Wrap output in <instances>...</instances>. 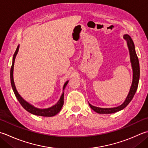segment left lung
<instances>
[{"instance_id":"1","label":"left lung","mask_w":148,"mask_h":148,"mask_svg":"<svg viewBox=\"0 0 148 148\" xmlns=\"http://www.w3.org/2000/svg\"><path fill=\"white\" fill-rule=\"evenodd\" d=\"M124 39L126 40L127 42V45L129 49L130 52V62L132 63V70H133V79H132V86L130 87V92L127 95L125 101L124 103L121 105L120 106L114 107V108H99V107H96L91 104H89V106L90 108L93 110L95 112L98 113V114H113V113H115L120 110H122L125 107L128 105L134 97V95L135 94L136 91L137 90L138 85V81H139V77H140V67H139V62H138V59L137 56L135 52V45L134 43L133 42L132 38L130 37L128 34H124L123 36Z\"/></svg>"}]
</instances>
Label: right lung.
<instances>
[{"instance_id":"obj_1","label":"right lung","mask_w":148,"mask_h":148,"mask_svg":"<svg viewBox=\"0 0 148 148\" xmlns=\"http://www.w3.org/2000/svg\"><path fill=\"white\" fill-rule=\"evenodd\" d=\"M19 49V45L17 47L15 52H14V54L13 55V63L12 65H11V71H10V79H11V86H12L13 90L14 93V95L16 97V99H18L20 105L22 106L23 108H24L25 110H27L28 112L31 113V114L36 115H39V116H43V117H53L56 115L58 113H59L62 109V106L63 105V98H64V92H63L62 94L61 95V97L60 98L59 101H58L57 103L55 104L53 106L49 107L47 108H44V109H40L36 108L35 106L33 105H31L30 103L27 102L25 100H24L23 98L20 96V95L18 94V91L16 90L15 85H14V80H13V69H14V60H15V58L17 53L18 52ZM69 81H66L64 85H63V91H64V89L65 86L67 85Z\"/></svg>"}]
</instances>
